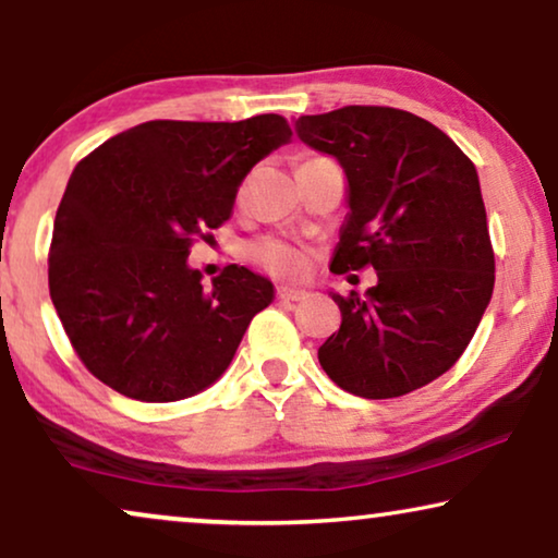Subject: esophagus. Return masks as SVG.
Returning <instances> with one entry per match:
<instances>
[{
    "label": "esophagus",
    "mask_w": 558,
    "mask_h": 558,
    "mask_svg": "<svg viewBox=\"0 0 558 558\" xmlns=\"http://www.w3.org/2000/svg\"><path fill=\"white\" fill-rule=\"evenodd\" d=\"M277 296H279L281 302L294 304V302H302L304 296H307V292H304V289H296V287H279L277 289Z\"/></svg>",
    "instance_id": "34e87169"
}]
</instances>
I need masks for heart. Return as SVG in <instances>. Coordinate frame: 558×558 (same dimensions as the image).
I'll list each match as a JSON object with an SVG mask.
<instances>
[{"mask_svg":"<svg viewBox=\"0 0 558 558\" xmlns=\"http://www.w3.org/2000/svg\"><path fill=\"white\" fill-rule=\"evenodd\" d=\"M246 197V182L239 190V201ZM246 256L264 271L274 274L279 279H300L307 274L312 251L304 243L284 235H262V239L251 241Z\"/></svg>","mask_w":558,"mask_h":558,"instance_id":"obj_1","label":"heart"}]
</instances>
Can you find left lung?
<instances>
[{
  "instance_id": "1",
  "label": "left lung",
  "mask_w": 558,
  "mask_h": 558,
  "mask_svg": "<svg viewBox=\"0 0 558 558\" xmlns=\"http://www.w3.org/2000/svg\"><path fill=\"white\" fill-rule=\"evenodd\" d=\"M294 126L348 178L330 271L378 274L365 296L330 292L342 323L317 350L319 365L363 399L416 391L460 361L493 296L475 165L441 129L388 106H345Z\"/></svg>"
}]
</instances>
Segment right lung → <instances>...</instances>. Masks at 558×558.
I'll return each mask as SVG.
<instances>
[{
	"label": "right lung",
	"mask_w": 558,
	"mask_h": 558,
	"mask_svg": "<svg viewBox=\"0 0 558 558\" xmlns=\"http://www.w3.org/2000/svg\"><path fill=\"white\" fill-rule=\"evenodd\" d=\"M289 140L277 113L147 121L75 165L52 228L50 300L101 384L167 403L223 376L274 284L231 264L205 289L190 246L213 239L251 167Z\"/></svg>",
	"instance_id": "1"
}]
</instances>
